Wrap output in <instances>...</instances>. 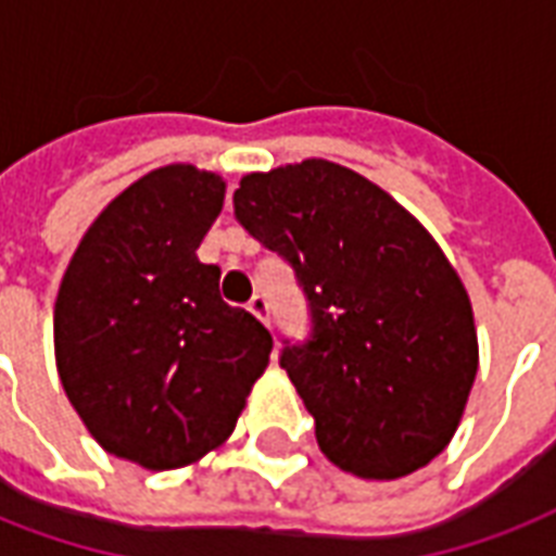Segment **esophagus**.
<instances>
[{
  "label": "esophagus",
  "instance_id": "34e87169",
  "mask_svg": "<svg viewBox=\"0 0 556 556\" xmlns=\"http://www.w3.org/2000/svg\"><path fill=\"white\" fill-rule=\"evenodd\" d=\"M247 309L253 312L262 324H270V303H267L265 294H256V298L247 303Z\"/></svg>",
  "mask_w": 556,
  "mask_h": 556
}]
</instances>
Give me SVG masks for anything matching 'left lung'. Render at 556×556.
Segmentation results:
<instances>
[{
  "instance_id": "left-lung-1",
  "label": "left lung",
  "mask_w": 556,
  "mask_h": 556,
  "mask_svg": "<svg viewBox=\"0 0 556 556\" xmlns=\"http://www.w3.org/2000/svg\"><path fill=\"white\" fill-rule=\"evenodd\" d=\"M232 200L309 300L312 339L279 365L324 456L365 480L425 468L477 377L475 312L442 247L380 185L327 159L247 174Z\"/></svg>"
}]
</instances>
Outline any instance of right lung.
<instances>
[{
	"instance_id": "add662e5",
	"label": "right lung",
	"mask_w": 556,
	"mask_h": 556,
	"mask_svg": "<svg viewBox=\"0 0 556 556\" xmlns=\"http://www.w3.org/2000/svg\"><path fill=\"white\" fill-rule=\"evenodd\" d=\"M226 182L164 164L117 194L81 236L55 300V365L81 425L150 471L191 466L236 430L274 339L220 298L197 247Z\"/></svg>"
}]
</instances>
